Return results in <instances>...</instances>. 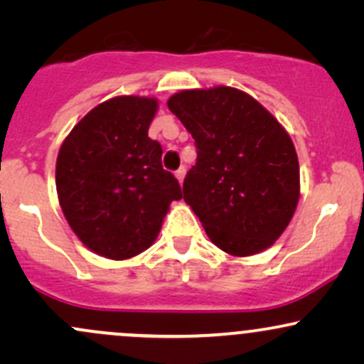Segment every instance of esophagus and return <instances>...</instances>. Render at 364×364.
Wrapping results in <instances>:
<instances>
[{
	"mask_svg": "<svg viewBox=\"0 0 364 364\" xmlns=\"http://www.w3.org/2000/svg\"><path fill=\"white\" fill-rule=\"evenodd\" d=\"M185 176H186V169L185 168H179L176 171V178H178L179 185H183V181H185Z\"/></svg>",
	"mask_w": 364,
	"mask_h": 364,
	"instance_id": "1",
	"label": "esophagus"
}]
</instances>
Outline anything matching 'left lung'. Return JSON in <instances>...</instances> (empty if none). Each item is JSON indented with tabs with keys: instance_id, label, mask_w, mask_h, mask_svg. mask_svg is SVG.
Returning <instances> with one entry per match:
<instances>
[{
	"instance_id": "8db88e82",
	"label": "left lung",
	"mask_w": 364,
	"mask_h": 364,
	"mask_svg": "<svg viewBox=\"0 0 364 364\" xmlns=\"http://www.w3.org/2000/svg\"><path fill=\"white\" fill-rule=\"evenodd\" d=\"M168 107L191 133L196 164L183 198L217 248L250 257L270 248L299 200V162L289 133L235 87L181 90Z\"/></svg>"
}]
</instances>
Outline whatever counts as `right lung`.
I'll list each match as a JSON object with an SVG mask.
<instances>
[{
  "mask_svg": "<svg viewBox=\"0 0 364 364\" xmlns=\"http://www.w3.org/2000/svg\"><path fill=\"white\" fill-rule=\"evenodd\" d=\"M156 97L118 95L87 112L63 140L56 191L78 240L109 260L150 248L171 202L181 200L178 179L162 169V147L149 139Z\"/></svg>",
  "mask_w": 364,
  "mask_h": 364,
  "instance_id": "right-lung-1",
  "label": "right lung"
}]
</instances>
